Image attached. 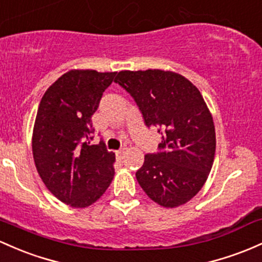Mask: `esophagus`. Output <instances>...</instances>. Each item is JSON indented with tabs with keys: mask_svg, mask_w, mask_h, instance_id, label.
I'll list each match as a JSON object with an SVG mask.
<instances>
[{
	"mask_svg": "<svg viewBox=\"0 0 262 262\" xmlns=\"http://www.w3.org/2000/svg\"><path fill=\"white\" fill-rule=\"evenodd\" d=\"M125 150H126V149H125V148H123V149H120V150H118V151H117V157H118V159H123V158H124Z\"/></svg>",
	"mask_w": 262,
	"mask_h": 262,
	"instance_id": "34e87169",
	"label": "esophagus"
}]
</instances>
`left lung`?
<instances>
[{"label": "left lung", "mask_w": 262, "mask_h": 262, "mask_svg": "<svg viewBox=\"0 0 262 262\" xmlns=\"http://www.w3.org/2000/svg\"><path fill=\"white\" fill-rule=\"evenodd\" d=\"M119 83L137 102L145 124L159 128L160 151L146 154L139 185L164 208H177L203 188L214 163L216 137L200 91L171 71H120Z\"/></svg>", "instance_id": "8db88e82"}]
</instances>
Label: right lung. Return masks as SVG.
I'll return each instance as SVG.
<instances>
[{
  "label": "right lung",
  "mask_w": 262,
  "mask_h": 262,
  "mask_svg": "<svg viewBox=\"0 0 262 262\" xmlns=\"http://www.w3.org/2000/svg\"><path fill=\"white\" fill-rule=\"evenodd\" d=\"M116 72L72 70L43 94L32 134V153L42 182L54 196L84 209L104 194L114 178L116 154L91 145L92 116Z\"/></svg>",
  "instance_id": "add662e5"
}]
</instances>
